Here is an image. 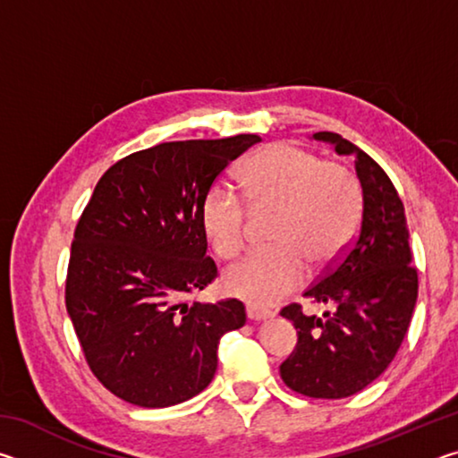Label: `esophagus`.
<instances>
[{"mask_svg": "<svg viewBox=\"0 0 458 458\" xmlns=\"http://www.w3.org/2000/svg\"><path fill=\"white\" fill-rule=\"evenodd\" d=\"M246 315H248V319H250V321H262V319H270V317H273L275 313L268 311V309L257 307V305H248Z\"/></svg>", "mask_w": 458, "mask_h": 458, "instance_id": "34e87169", "label": "esophagus"}]
</instances>
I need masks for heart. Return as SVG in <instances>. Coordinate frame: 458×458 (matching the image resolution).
Listing matches in <instances>:
<instances>
[{
	"label": "heart",
	"instance_id": "obj_1",
	"mask_svg": "<svg viewBox=\"0 0 458 458\" xmlns=\"http://www.w3.org/2000/svg\"><path fill=\"white\" fill-rule=\"evenodd\" d=\"M240 185L242 198L222 182L210 185L199 220L216 257L232 260L246 246V208L252 214L275 210L268 230L273 248L252 252L224 275L226 291L252 305L283 301L305 283V261L313 268L329 267L360 230L363 198L358 177L341 161L321 159L303 147H265L246 161Z\"/></svg>",
	"mask_w": 458,
	"mask_h": 458
}]
</instances>
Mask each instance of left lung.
Returning <instances> with one entry per match:
<instances>
[{
    "instance_id": "left-lung-1",
    "label": "left lung",
    "mask_w": 458,
    "mask_h": 458,
    "mask_svg": "<svg viewBox=\"0 0 458 458\" xmlns=\"http://www.w3.org/2000/svg\"><path fill=\"white\" fill-rule=\"evenodd\" d=\"M315 139L353 155L361 224L345 252L305 291L311 303L329 305L331 311L309 317L299 303L281 309L297 329V345L281 363V377L307 398L339 400L361 392L396 358L416 305L418 270L410 265L404 204L387 174L337 133L321 131Z\"/></svg>"
}]
</instances>
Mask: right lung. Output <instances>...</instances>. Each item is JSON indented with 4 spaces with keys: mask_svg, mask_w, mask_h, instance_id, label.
I'll use <instances>...</instances> for the list:
<instances>
[{
    "mask_svg": "<svg viewBox=\"0 0 458 458\" xmlns=\"http://www.w3.org/2000/svg\"><path fill=\"white\" fill-rule=\"evenodd\" d=\"M259 135L169 141L119 159L74 228L66 311L84 360L114 396L165 408L199 394L224 333L246 323L242 301L198 303L218 276L199 208L218 175Z\"/></svg>",
    "mask_w": 458,
    "mask_h": 458,
    "instance_id": "right-lung-1",
    "label": "right lung"
}]
</instances>
